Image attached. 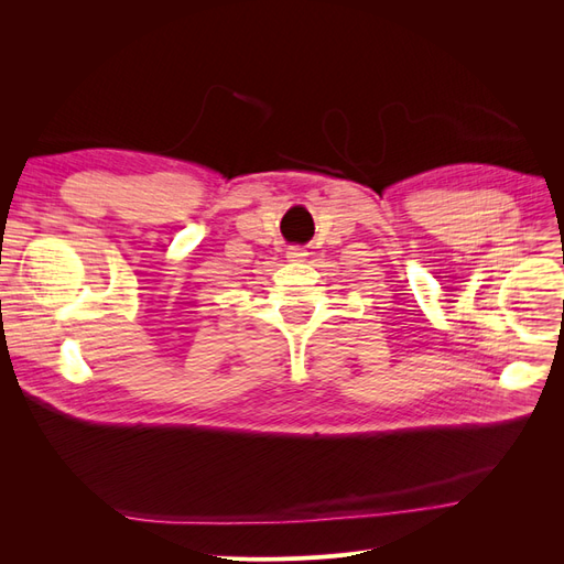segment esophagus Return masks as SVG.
<instances>
[{
	"mask_svg": "<svg viewBox=\"0 0 564 564\" xmlns=\"http://www.w3.org/2000/svg\"><path fill=\"white\" fill-rule=\"evenodd\" d=\"M305 256H308V251H305L303 247H289V251H286L289 261H305Z\"/></svg>",
	"mask_w": 564,
	"mask_h": 564,
	"instance_id": "1",
	"label": "esophagus"
}]
</instances>
